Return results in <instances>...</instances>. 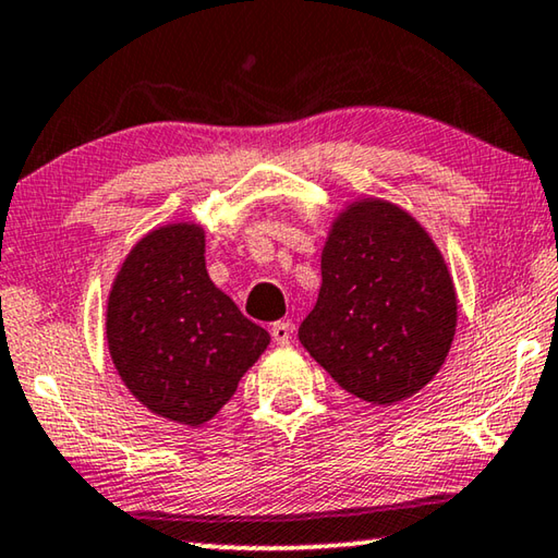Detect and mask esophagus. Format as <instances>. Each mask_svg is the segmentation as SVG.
<instances>
[{"instance_id":"1","label":"esophagus","mask_w":558,"mask_h":558,"mask_svg":"<svg viewBox=\"0 0 558 558\" xmlns=\"http://www.w3.org/2000/svg\"><path fill=\"white\" fill-rule=\"evenodd\" d=\"M270 335H272V339H276V344H288L292 327H290V323H276L270 327Z\"/></svg>"}]
</instances>
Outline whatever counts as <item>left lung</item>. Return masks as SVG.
<instances>
[{
  "instance_id": "8db88e82",
  "label": "left lung",
  "mask_w": 558,
  "mask_h": 558,
  "mask_svg": "<svg viewBox=\"0 0 558 558\" xmlns=\"http://www.w3.org/2000/svg\"><path fill=\"white\" fill-rule=\"evenodd\" d=\"M319 270L298 332L310 356L374 405L426 389L458 327L456 282L426 226L381 196H354L329 221Z\"/></svg>"
}]
</instances>
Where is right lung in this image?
<instances>
[{"mask_svg": "<svg viewBox=\"0 0 558 558\" xmlns=\"http://www.w3.org/2000/svg\"><path fill=\"white\" fill-rule=\"evenodd\" d=\"M199 221H172L132 245L106 305L108 352L147 411L199 428L270 344L206 270Z\"/></svg>", "mask_w": 558, "mask_h": 558, "instance_id": "obj_1", "label": "right lung"}]
</instances>
